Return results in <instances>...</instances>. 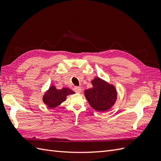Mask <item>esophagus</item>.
I'll return each mask as SVG.
<instances>
[{
  "label": "esophagus",
  "mask_w": 161,
  "mask_h": 161,
  "mask_svg": "<svg viewBox=\"0 0 161 161\" xmlns=\"http://www.w3.org/2000/svg\"><path fill=\"white\" fill-rule=\"evenodd\" d=\"M74 90H75V91L76 92H78V93H80V92L82 91V89H81V87H80V86H76V87H75Z\"/></svg>",
  "instance_id": "34e87169"
}]
</instances>
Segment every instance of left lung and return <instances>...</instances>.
Instances as JSON below:
<instances>
[{
  "label": "left lung",
  "mask_w": 161,
  "mask_h": 161,
  "mask_svg": "<svg viewBox=\"0 0 161 161\" xmlns=\"http://www.w3.org/2000/svg\"><path fill=\"white\" fill-rule=\"evenodd\" d=\"M92 88L85 91V96L92 108L104 112L113 106L117 99L115 87L99 77L91 81Z\"/></svg>",
  "instance_id": "1"
}]
</instances>
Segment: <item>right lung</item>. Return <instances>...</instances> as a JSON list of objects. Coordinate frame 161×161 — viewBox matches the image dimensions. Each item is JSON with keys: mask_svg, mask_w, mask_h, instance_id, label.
Masks as SVG:
<instances>
[{"mask_svg": "<svg viewBox=\"0 0 161 161\" xmlns=\"http://www.w3.org/2000/svg\"><path fill=\"white\" fill-rule=\"evenodd\" d=\"M75 92L69 88L57 89L52 85L43 97V101L50 108H57L66 99V96L75 94Z\"/></svg>", "mask_w": 161, "mask_h": 161, "instance_id": "right-lung-1", "label": "right lung"}]
</instances>
